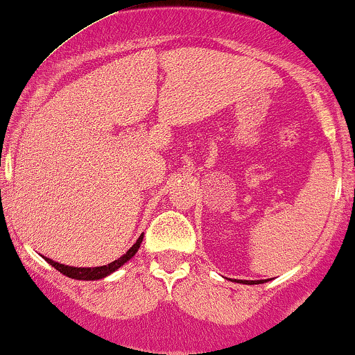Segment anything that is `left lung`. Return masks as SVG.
<instances>
[{"instance_id": "obj_1", "label": "left lung", "mask_w": 355, "mask_h": 355, "mask_svg": "<svg viewBox=\"0 0 355 355\" xmlns=\"http://www.w3.org/2000/svg\"><path fill=\"white\" fill-rule=\"evenodd\" d=\"M239 283V281H237ZM240 283H245V284H254V283H262V281H240Z\"/></svg>"}]
</instances>
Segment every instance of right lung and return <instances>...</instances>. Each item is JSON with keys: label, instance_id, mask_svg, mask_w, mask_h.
<instances>
[{"label": "right lung", "instance_id": "add662e5", "mask_svg": "<svg viewBox=\"0 0 355 355\" xmlns=\"http://www.w3.org/2000/svg\"><path fill=\"white\" fill-rule=\"evenodd\" d=\"M142 239H144V235H140L139 240H137L130 249L127 250V254H123L120 259H116V261L110 262L108 266H100V268H71V266H64V264H59V262H54L52 259H47V262L52 266V268H55L57 270H59V272H62L64 276L72 277V279H85V281L101 279V277L115 272V270L118 268H121V266H123L128 259H132L133 255L137 254V250H139L140 243H142Z\"/></svg>", "mask_w": 355, "mask_h": 355}]
</instances>
